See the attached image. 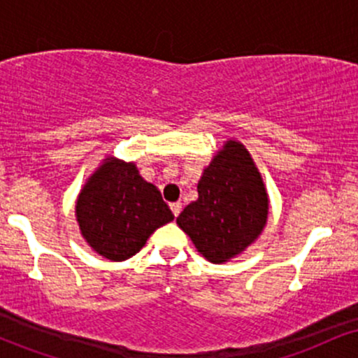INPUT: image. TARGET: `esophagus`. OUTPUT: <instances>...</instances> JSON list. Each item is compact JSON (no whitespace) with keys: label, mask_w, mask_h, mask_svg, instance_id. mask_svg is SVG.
Instances as JSON below:
<instances>
[{"label":"esophagus","mask_w":358,"mask_h":358,"mask_svg":"<svg viewBox=\"0 0 358 358\" xmlns=\"http://www.w3.org/2000/svg\"><path fill=\"white\" fill-rule=\"evenodd\" d=\"M170 208H171V212H173V215L178 217L180 212H182V203H180V202L170 203Z\"/></svg>","instance_id":"1"}]
</instances>
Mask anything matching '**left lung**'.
Returning <instances> with one entry per match:
<instances>
[{
	"mask_svg": "<svg viewBox=\"0 0 358 358\" xmlns=\"http://www.w3.org/2000/svg\"><path fill=\"white\" fill-rule=\"evenodd\" d=\"M196 192L199 199L183 208L176 224L207 261H231L264 231L268 190L248 148L237 139H227L203 168Z\"/></svg>",
	"mask_w": 358,
	"mask_h": 358,
	"instance_id": "1",
	"label": "left lung"
}]
</instances>
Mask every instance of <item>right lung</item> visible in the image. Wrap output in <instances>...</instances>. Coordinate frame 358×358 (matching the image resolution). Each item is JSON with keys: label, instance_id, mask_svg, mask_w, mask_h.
<instances>
[{"label": "right lung", "instance_id": "add662e5", "mask_svg": "<svg viewBox=\"0 0 358 358\" xmlns=\"http://www.w3.org/2000/svg\"><path fill=\"white\" fill-rule=\"evenodd\" d=\"M76 219L89 248L119 262L139 252L151 234L175 217L133 162L106 156L77 195Z\"/></svg>", "mask_w": 358, "mask_h": 358}]
</instances>
